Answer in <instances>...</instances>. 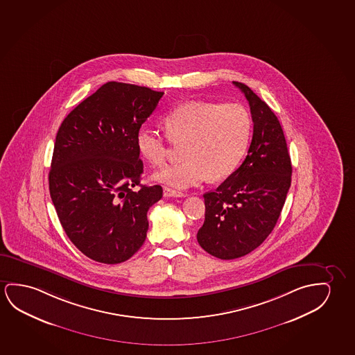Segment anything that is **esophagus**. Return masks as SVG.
<instances>
[{"label": "esophagus", "mask_w": 355, "mask_h": 355, "mask_svg": "<svg viewBox=\"0 0 355 355\" xmlns=\"http://www.w3.org/2000/svg\"><path fill=\"white\" fill-rule=\"evenodd\" d=\"M163 193H164L165 197H185V193H182V192H179V191L171 190V189H168V187H165L164 191H163Z\"/></svg>", "instance_id": "obj_1"}]
</instances>
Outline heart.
<instances>
[{
    "label": "heart",
    "instance_id": "obj_1",
    "mask_svg": "<svg viewBox=\"0 0 355 355\" xmlns=\"http://www.w3.org/2000/svg\"><path fill=\"white\" fill-rule=\"evenodd\" d=\"M166 133L149 125L138 128L137 148L150 164L164 162L170 141L186 142L184 162L165 165L153 179L186 190L202 181L223 180L236 170L249 147L251 117L243 106L209 101H187L171 109L164 119Z\"/></svg>",
    "mask_w": 355,
    "mask_h": 355
}]
</instances>
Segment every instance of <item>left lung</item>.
<instances>
[{
	"mask_svg": "<svg viewBox=\"0 0 355 355\" xmlns=\"http://www.w3.org/2000/svg\"><path fill=\"white\" fill-rule=\"evenodd\" d=\"M249 101L254 135L233 174L205 197L197 241L208 254L234 259L250 254L272 233L291 182V162L281 123L248 85L233 82Z\"/></svg>",
	"mask_w": 355,
	"mask_h": 355,
	"instance_id": "left-lung-1",
	"label": "left lung"
}]
</instances>
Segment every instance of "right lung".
Wrapping results in <instances>:
<instances>
[{"mask_svg":"<svg viewBox=\"0 0 355 355\" xmlns=\"http://www.w3.org/2000/svg\"><path fill=\"white\" fill-rule=\"evenodd\" d=\"M164 92L107 82L76 106L58 128L49 189L74 246L96 262L115 265L142 246L147 212L162 186L137 184L143 173L136 142Z\"/></svg>","mask_w":355,"mask_h":355,"instance_id":"right-lung-1","label":"right lung"}]
</instances>
